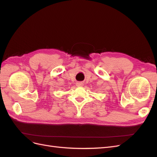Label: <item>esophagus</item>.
<instances>
[{
	"label": "esophagus",
	"mask_w": 157,
	"mask_h": 157,
	"mask_svg": "<svg viewBox=\"0 0 157 157\" xmlns=\"http://www.w3.org/2000/svg\"><path fill=\"white\" fill-rule=\"evenodd\" d=\"M82 82H77V86H82Z\"/></svg>",
	"instance_id": "esophagus-1"
}]
</instances>
